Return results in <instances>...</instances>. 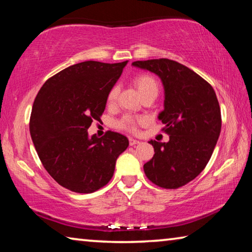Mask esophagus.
<instances>
[{
  "mask_svg": "<svg viewBox=\"0 0 252 252\" xmlns=\"http://www.w3.org/2000/svg\"><path fill=\"white\" fill-rule=\"evenodd\" d=\"M140 141L139 140H135V139H133V138H129V143H130V146H134V144H138Z\"/></svg>",
  "mask_w": 252,
  "mask_h": 252,
  "instance_id": "obj_1",
  "label": "esophagus"
}]
</instances>
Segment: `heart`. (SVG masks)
<instances>
[{
    "label": "heart",
    "mask_w": 252,
    "mask_h": 252,
    "mask_svg": "<svg viewBox=\"0 0 252 252\" xmlns=\"http://www.w3.org/2000/svg\"><path fill=\"white\" fill-rule=\"evenodd\" d=\"M133 82H134V85L136 87V89H138L140 95H143L144 93H147L149 91H158L157 81L155 80V78H152L151 75H148V74L138 75L133 80ZM118 93H119L118 87H113L112 89H111L109 94H108L109 103H113V102L116 101ZM139 122H141V121L136 120V119L132 118V117L126 116V117H123L121 120L118 122V126L121 127V129L130 131V132H135L136 126H138Z\"/></svg>",
    "instance_id": "heart-1"
}]
</instances>
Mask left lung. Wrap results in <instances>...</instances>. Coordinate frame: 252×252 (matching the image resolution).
<instances>
[{
  "mask_svg": "<svg viewBox=\"0 0 252 252\" xmlns=\"http://www.w3.org/2000/svg\"><path fill=\"white\" fill-rule=\"evenodd\" d=\"M132 65L157 74L164 89V109L158 119L168 142L149 143L155 156L143 165L155 185L177 189L206 168L221 131V112L213 88L189 67L169 59L135 61Z\"/></svg>",
  "mask_w": 252,
  "mask_h": 252,
  "instance_id": "8db88e82",
  "label": "left lung"
}]
</instances>
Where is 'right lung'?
I'll use <instances>...</instances> for the list:
<instances>
[{
	"label": "right lung",
	"mask_w": 252,
	"mask_h": 252,
	"mask_svg": "<svg viewBox=\"0 0 252 252\" xmlns=\"http://www.w3.org/2000/svg\"><path fill=\"white\" fill-rule=\"evenodd\" d=\"M127 61H85L42 85L32 106L30 133L46 171L73 192L91 193L113 176L118 157L129 146L126 135L108 131L97 138L88 129L105 109L111 89Z\"/></svg>",
	"instance_id": "1"
}]
</instances>
